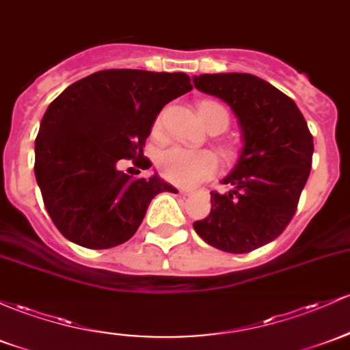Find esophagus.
Returning a JSON list of instances; mask_svg holds the SVG:
<instances>
[{
	"mask_svg": "<svg viewBox=\"0 0 350 350\" xmlns=\"http://www.w3.org/2000/svg\"><path fill=\"white\" fill-rule=\"evenodd\" d=\"M179 193L184 194V196H191L194 193V191L193 189H186V187H181V189H179Z\"/></svg>",
	"mask_w": 350,
	"mask_h": 350,
	"instance_id": "1",
	"label": "esophagus"
}]
</instances>
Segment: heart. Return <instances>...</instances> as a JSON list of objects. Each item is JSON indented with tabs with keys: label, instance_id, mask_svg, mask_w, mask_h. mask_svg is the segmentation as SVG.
Wrapping results in <instances>:
<instances>
[{
	"label": "heart",
	"instance_id": "heart-1",
	"mask_svg": "<svg viewBox=\"0 0 350 350\" xmlns=\"http://www.w3.org/2000/svg\"><path fill=\"white\" fill-rule=\"evenodd\" d=\"M198 111L206 126L216 118L224 121V128L228 126V111L219 103L201 101ZM156 126H159V119L156 121ZM157 166L167 181L181 184V186H194L217 171L219 161L216 154L207 149H186L176 146L159 156Z\"/></svg>",
	"mask_w": 350,
	"mask_h": 350
}]
</instances>
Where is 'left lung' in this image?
<instances>
[{
  "instance_id": "8db88e82",
  "label": "left lung",
  "mask_w": 350,
  "mask_h": 350,
  "mask_svg": "<svg viewBox=\"0 0 350 350\" xmlns=\"http://www.w3.org/2000/svg\"><path fill=\"white\" fill-rule=\"evenodd\" d=\"M193 83L231 107L243 133L236 166L221 181L229 191L211 193L209 216L194 229L221 251L251 252L293 219L312 166V136L293 99L254 75H199Z\"/></svg>"
}]
</instances>
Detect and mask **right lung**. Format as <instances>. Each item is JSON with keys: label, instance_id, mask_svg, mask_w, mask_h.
<instances>
[{"label": "right lung", "instance_id": "right-lung-1", "mask_svg": "<svg viewBox=\"0 0 350 350\" xmlns=\"http://www.w3.org/2000/svg\"><path fill=\"white\" fill-rule=\"evenodd\" d=\"M191 90L186 72L105 69L48 106L34 143V176L66 239L88 249L126 243L156 194L178 193L157 172L136 179L118 163L143 156L159 111ZM149 167L146 159L143 169Z\"/></svg>", "mask_w": 350, "mask_h": 350}]
</instances>
